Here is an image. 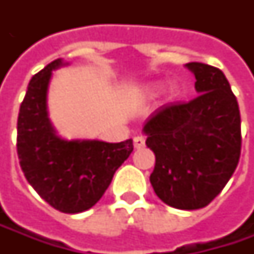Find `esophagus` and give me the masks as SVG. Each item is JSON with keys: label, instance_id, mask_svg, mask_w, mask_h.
I'll use <instances>...</instances> for the list:
<instances>
[{"label": "esophagus", "instance_id": "esophagus-1", "mask_svg": "<svg viewBox=\"0 0 254 254\" xmlns=\"http://www.w3.org/2000/svg\"><path fill=\"white\" fill-rule=\"evenodd\" d=\"M145 145V138L141 137V135H137V137H134V147L135 148H142Z\"/></svg>", "mask_w": 254, "mask_h": 254}]
</instances>
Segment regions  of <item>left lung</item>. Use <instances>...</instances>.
<instances>
[{
  "label": "left lung",
  "instance_id": "8db88e82",
  "mask_svg": "<svg viewBox=\"0 0 254 254\" xmlns=\"http://www.w3.org/2000/svg\"><path fill=\"white\" fill-rule=\"evenodd\" d=\"M195 74L198 97L168 103L144 124L155 154L150 175L154 192L177 209L209 205L236 170L242 148L240 112L223 72L210 64H185Z\"/></svg>",
  "mask_w": 254,
  "mask_h": 254
}]
</instances>
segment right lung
Wrapping results in <instances>:
<instances>
[{
    "label": "right lung",
    "mask_w": 254,
    "mask_h": 254,
    "mask_svg": "<svg viewBox=\"0 0 254 254\" xmlns=\"http://www.w3.org/2000/svg\"><path fill=\"white\" fill-rule=\"evenodd\" d=\"M56 59L35 74L18 114L16 152L26 181L52 208L79 213L92 208L114 172L132 152V140L66 141L56 135L46 112V90Z\"/></svg>",
    "instance_id": "right-lung-1"
}]
</instances>
